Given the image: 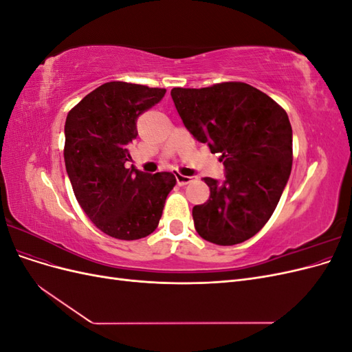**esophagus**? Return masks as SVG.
<instances>
[{"mask_svg":"<svg viewBox=\"0 0 352 352\" xmlns=\"http://www.w3.org/2000/svg\"><path fill=\"white\" fill-rule=\"evenodd\" d=\"M194 180H195V177H194V176L176 175V182H177L180 186H184V185H188V184H190V182H194Z\"/></svg>","mask_w":352,"mask_h":352,"instance_id":"obj_1","label":"esophagus"}]
</instances>
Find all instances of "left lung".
Wrapping results in <instances>:
<instances>
[{"mask_svg": "<svg viewBox=\"0 0 352 352\" xmlns=\"http://www.w3.org/2000/svg\"><path fill=\"white\" fill-rule=\"evenodd\" d=\"M188 132L220 154L225 179L204 177L207 202L192 208L201 238L235 245L252 238L278 206L292 168V127L269 95L242 82L173 88Z\"/></svg>", "mask_w": 352, "mask_h": 352, "instance_id": "8db88e82", "label": "left lung"}]
</instances>
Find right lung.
Returning a JSON list of instances; mask_svg holds the SVG:
<instances>
[{
  "label": "right lung",
  "instance_id": "right-lung-1",
  "mask_svg": "<svg viewBox=\"0 0 352 352\" xmlns=\"http://www.w3.org/2000/svg\"><path fill=\"white\" fill-rule=\"evenodd\" d=\"M166 89L109 82L70 110L65 124V163L82 210L104 233L133 241L158 226L164 202L176 185L175 175H150L132 162L129 144L136 120L162 101Z\"/></svg>",
  "mask_w": 352,
  "mask_h": 352
}]
</instances>
